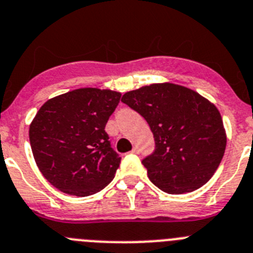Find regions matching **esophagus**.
Returning a JSON list of instances; mask_svg holds the SVG:
<instances>
[{
  "mask_svg": "<svg viewBox=\"0 0 253 253\" xmlns=\"http://www.w3.org/2000/svg\"><path fill=\"white\" fill-rule=\"evenodd\" d=\"M131 152H132V154L137 155V154H140V149H138V147H133V149L131 150Z\"/></svg>",
  "mask_w": 253,
  "mask_h": 253,
  "instance_id": "1",
  "label": "esophagus"
}]
</instances>
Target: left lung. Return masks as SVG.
Instances as JSON below:
<instances>
[{"mask_svg":"<svg viewBox=\"0 0 253 253\" xmlns=\"http://www.w3.org/2000/svg\"><path fill=\"white\" fill-rule=\"evenodd\" d=\"M122 102L140 113L154 133V152L142 160L152 184L169 194H183L213 176L227 143L214 104L172 83L131 90Z\"/></svg>","mask_w":253,"mask_h":253,"instance_id":"8db88e82","label":"left lung"}]
</instances>
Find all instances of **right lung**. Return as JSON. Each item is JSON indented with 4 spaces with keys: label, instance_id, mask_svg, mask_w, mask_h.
Wrapping results in <instances>:
<instances>
[{
    "label": "right lung",
    "instance_id": "obj_1",
    "mask_svg": "<svg viewBox=\"0 0 253 253\" xmlns=\"http://www.w3.org/2000/svg\"><path fill=\"white\" fill-rule=\"evenodd\" d=\"M121 93L81 88L49 99L29 129L39 170L60 192L88 197L112 181L121 158L104 131Z\"/></svg>",
    "mask_w": 253,
    "mask_h": 253
}]
</instances>
